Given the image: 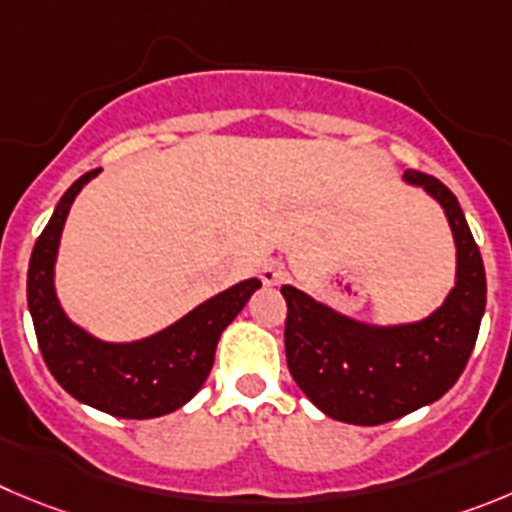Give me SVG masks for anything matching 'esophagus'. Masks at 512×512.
<instances>
[{
  "label": "esophagus",
  "instance_id": "obj_1",
  "mask_svg": "<svg viewBox=\"0 0 512 512\" xmlns=\"http://www.w3.org/2000/svg\"><path fill=\"white\" fill-rule=\"evenodd\" d=\"M288 280V267L280 260H267L262 265V283L265 285H283Z\"/></svg>",
  "mask_w": 512,
  "mask_h": 512
}]
</instances>
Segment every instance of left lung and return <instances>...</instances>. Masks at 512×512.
Returning <instances> with one entry per match:
<instances>
[{
  "mask_svg": "<svg viewBox=\"0 0 512 512\" xmlns=\"http://www.w3.org/2000/svg\"><path fill=\"white\" fill-rule=\"evenodd\" d=\"M442 207L457 250L455 285L427 318L412 323L358 321L293 285L285 356L295 384L331 419L358 427L391 422L442 399L465 371L485 313V265L460 202L439 179L404 171Z\"/></svg>",
  "mask_w": 512,
  "mask_h": 512,
  "instance_id": "1",
  "label": "left lung"
}]
</instances>
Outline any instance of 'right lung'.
<instances>
[{
    "label": "right lung",
    "mask_w": 512,
    "mask_h": 512,
    "mask_svg": "<svg viewBox=\"0 0 512 512\" xmlns=\"http://www.w3.org/2000/svg\"><path fill=\"white\" fill-rule=\"evenodd\" d=\"M98 171L80 176L62 194L32 250L27 305L37 343L57 384L80 404L121 419L164 417L202 389L219 336L262 283L257 278L242 280L138 341H103L70 321L55 290L57 250L75 197Z\"/></svg>",
    "instance_id": "1"
}]
</instances>
